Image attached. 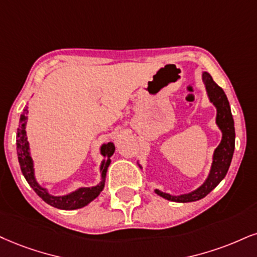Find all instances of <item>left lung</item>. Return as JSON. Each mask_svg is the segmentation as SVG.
I'll list each match as a JSON object with an SVG mask.
<instances>
[{"label": "left lung", "mask_w": 257, "mask_h": 257, "mask_svg": "<svg viewBox=\"0 0 257 257\" xmlns=\"http://www.w3.org/2000/svg\"><path fill=\"white\" fill-rule=\"evenodd\" d=\"M202 81L206 85V90H207L210 101L213 102L217 108V125L221 130L223 138H221L220 144L214 150L211 172L208 174V177L206 179L204 185L199 187L195 191L188 193V194L177 196L155 189L156 194L170 201L192 202L205 198L225 177L227 170H229L231 160H232L233 150H235V125H233V118L232 114H231L229 101H227L224 90L212 80L211 75L208 72L202 74Z\"/></svg>", "instance_id": "8db88e82"}]
</instances>
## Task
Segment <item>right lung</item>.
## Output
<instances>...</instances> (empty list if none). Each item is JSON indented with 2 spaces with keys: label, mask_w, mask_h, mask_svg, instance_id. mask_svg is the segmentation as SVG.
Wrapping results in <instances>:
<instances>
[{
  "label": "right lung",
  "mask_w": 257,
  "mask_h": 257,
  "mask_svg": "<svg viewBox=\"0 0 257 257\" xmlns=\"http://www.w3.org/2000/svg\"><path fill=\"white\" fill-rule=\"evenodd\" d=\"M27 108L24 109V113L20 116V123L18 127V135H17V151H18V158L19 163H20L21 172L24 174L25 179L28 182L33 191L37 193L38 195L43 199L46 204L53 206L56 208H61V210H76V208H81L83 206L88 205L90 201H93L97 195L100 194L101 191L104 187V177H106L107 168H108L110 160L109 157L114 154L115 147L113 143L103 144L101 147V154L107 160L102 161L101 163V177L102 181L100 185L95 187H84V188H80L77 191L70 193V194L64 196H53L49 194V192L45 188L40 187L36 181L34 177V169H33V161H32L31 154H30V145H28L27 136H26V122H27Z\"/></svg>",
  "instance_id": "right-lung-1"
}]
</instances>
